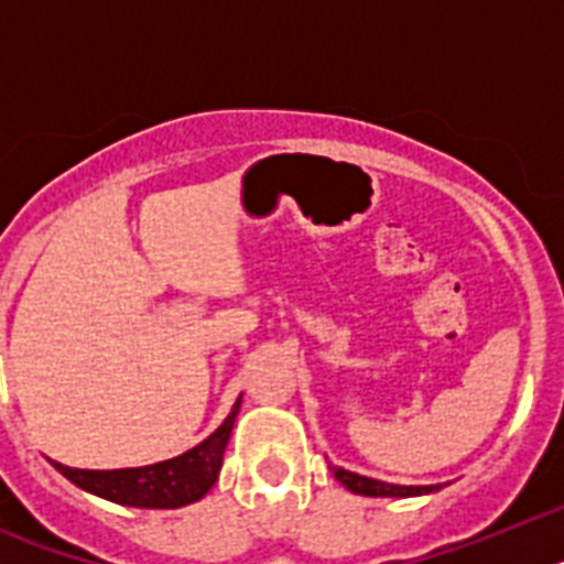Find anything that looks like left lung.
<instances>
[{"label": "left lung", "instance_id": "left-lung-1", "mask_svg": "<svg viewBox=\"0 0 564 564\" xmlns=\"http://www.w3.org/2000/svg\"><path fill=\"white\" fill-rule=\"evenodd\" d=\"M330 471L336 475V480L341 486H347L352 495L364 497H417V495H430V491H437L441 486H392V482L372 480V477L352 475V471H344V468L330 466Z\"/></svg>", "mask_w": 564, "mask_h": 564}]
</instances>
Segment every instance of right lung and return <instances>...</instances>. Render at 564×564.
<instances>
[{
    "label": "right lung",
    "mask_w": 564,
    "mask_h": 564,
    "mask_svg": "<svg viewBox=\"0 0 564 564\" xmlns=\"http://www.w3.org/2000/svg\"><path fill=\"white\" fill-rule=\"evenodd\" d=\"M239 412V401L234 403L231 415L223 421L217 432L197 443L194 449L183 452L181 457L154 463L141 468H112V471H93V468H69L62 463L53 466L76 482L78 488L98 495L118 506L132 508H181L197 502L208 488L217 482L223 466V452L231 437L234 417Z\"/></svg>",
    "instance_id": "obj_1"
}]
</instances>
